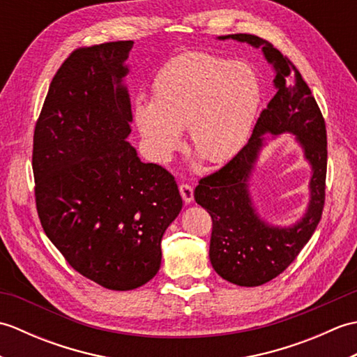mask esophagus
I'll use <instances>...</instances> for the list:
<instances>
[{
  "mask_svg": "<svg viewBox=\"0 0 357 357\" xmlns=\"http://www.w3.org/2000/svg\"><path fill=\"white\" fill-rule=\"evenodd\" d=\"M179 193L183 196V199L185 204H190L193 201V187L188 184H181L179 185Z\"/></svg>",
  "mask_w": 357,
  "mask_h": 357,
  "instance_id": "esophagus-1",
  "label": "esophagus"
}]
</instances>
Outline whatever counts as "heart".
<instances>
[{"label":"heart","mask_w":357,"mask_h":357,"mask_svg":"<svg viewBox=\"0 0 357 357\" xmlns=\"http://www.w3.org/2000/svg\"><path fill=\"white\" fill-rule=\"evenodd\" d=\"M261 96V79L250 64L190 52L158 72L151 101H136L133 119L156 161H169L179 150L181 130L187 128L196 153L210 164H222L244 144Z\"/></svg>","instance_id":"heart-1"}]
</instances>
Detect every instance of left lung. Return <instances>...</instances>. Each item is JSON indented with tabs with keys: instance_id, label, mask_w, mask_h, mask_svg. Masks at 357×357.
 <instances>
[{
	"instance_id": "1",
	"label": "left lung",
	"mask_w": 357,
	"mask_h": 357,
	"mask_svg": "<svg viewBox=\"0 0 357 357\" xmlns=\"http://www.w3.org/2000/svg\"><path fill=\"white\" fill-rule=\"evenodd\" d=\"M262 49L275 69L276 95L261 112L253 133L231 161L199 181L195 201L213 221L210 262L222 279L241 287H257L279 276L313 236L321 221L327 178V130L312 90L294 64L278 49L248 33L218 36ZM293 132L312 165L310 202L306 215L291 227H275L257 215L248 190V181L257 155L266 139Z\"/></svg>"
}]
</instances>
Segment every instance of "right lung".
I'll use <instances>...</instances> for the list:
<instances>
[{
    "instance_id": "obj_1",
    "label": "right lung",
    "mask_w": 357,
    "mask_h": 357,
    "mask_svg": "<svg viewBox=\"0 0 357 357\" xmlns=\"http://www.w3.org/2000/svg\"><path fill=\"white\" fill-rule=\"evenodd\" d=\"M133 41L70 53L53 77L33 133L35 201L43 229L79 275L127 291L161 267V239L183 208L173 174L127 141L124 64Z\"/></svg>"
}]
</instances>
